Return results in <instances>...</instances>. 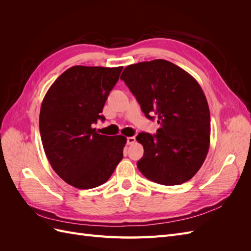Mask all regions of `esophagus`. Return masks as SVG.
Returning <instances> with one entry per match:
<instances>
[{
    "label": "esophagus",
    "mask_w": 251,
    "mask_h": 251,
    "mask_svg": "<svg viewBox=\"0 0 251 251\" xmlns=\"http://www.w3.org/2000/svg\"><path fill=\"white\" fill-rule=\"evenodd\" d=\"M135 141H136V138L135 137H127L126 138V142H127V144H134L135 143Z\"/></svg>",
    "instance_id": "esophagus-1"
}]
</instances>
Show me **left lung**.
Listing matches in <instances>:
<instances>
[{"instance_id":"obj_1","label":"left lung","mask_w":251,"mask_h":251,"mask_svg":"<svg viewBox=\"0 0 251 251\" xmlns=\"http://www.w3.org/2000/svg\"><path fill=\"white\" fill-rule=\"evenodd\" d=\"M120 78L135 95L149 119L160 125L156 135L139 133L143 146L137 168L162 185L192 179L207 156L210 113L200 85L182 68L164 59L127 66Z\"/></svg>"}]
</instances>
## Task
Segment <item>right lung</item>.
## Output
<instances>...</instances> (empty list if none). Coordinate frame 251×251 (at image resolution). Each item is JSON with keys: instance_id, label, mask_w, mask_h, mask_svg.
Masks as SVG:
<instances>
[{"instance_id": "add662e5", "label": "right lung", "mask_w": 251, "mask_h": 251, "mask_svg": "<svg viewBox=\"0 0 251 251\" xmlns=\"http://www.w3.org/2000/svg\"><path fill=\"white\" fill-rule=\"evenodd\" d=\"M123 67L74 66L52 83L40 112V132L48 160L58 176L79 189L100 186L123 159L125 136L92 127L118 81Z\"/></svg>"}]
</instances>
